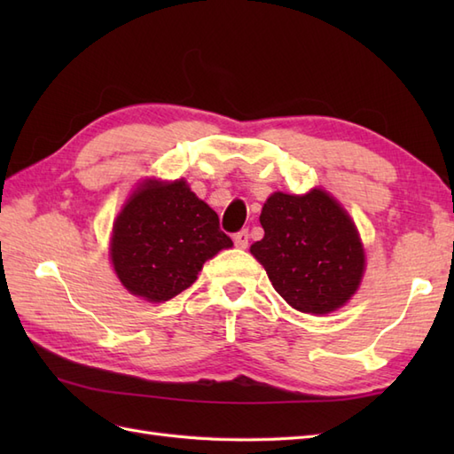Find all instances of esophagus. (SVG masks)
Masks as SVG:
<instances>
[{
  "label": "esophagus",
  "mask_w": 454,
  "mask_h": 454,
  "mask_svg": "<svg viewBox=\"0 0 454 454\" xmlns=\"http://www.w3.org/2000/svg\"><path fill=\"white\" fill-rule=\"evenodd\" d=\"M247 242H249L247 230H239L238 234H234V244H236V247L246 249V247H247Z\"/></svg>",
  "instance_id": "obj_1"
}]
</instances>
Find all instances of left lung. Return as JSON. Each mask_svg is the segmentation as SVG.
<instances>
[{
    "label": "left lung",
    "instance_id": "8db88e82",
    "mask_svg": "<svg viewBox=\"0 0 454 454\" xmlns=\"http://www.w3.org/2000/svg\"><path fill=\"white\" fill-rule=\"evenodd\" d=\"M259 222L263 239L249 252L265 267L269 281L293 308L327 314L359 288L364 252L353 220L322 189L308 195L273 192Z\"/></svg>",
    "mask_w": 454,
    "mask_h": 454
}]
</instances>
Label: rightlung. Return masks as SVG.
Masks as SVG:
<instances>
[{
  "instance_id": "obj_1",
  "label": "right lung",
  "mask_w": 454,
  "mask_h": 454,
  "mask_svg": "<svg viewBox=\"0 0 454 454\" xmlns=\"http://www.w3.org/2000/svg\"><path fill=\"white\" fill-rule=\"evenodd\" d=\"M232 247L218 215L185 181H146L114 220L111 259L121 283L150 302L197 281L207 259Z\"/></svg>"
}]
</instances>
